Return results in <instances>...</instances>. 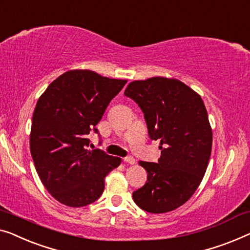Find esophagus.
<instances>
[{"mask_svg":"<svg viewBox=\"0 0 250 250\" xmlns=\"http://www.w3.org/2000/svg\"><path fill=\"white\" fill-rule=\"evenodd\" d=\"M124 161L126 162V164H129V165H134L135 164V159H134L133 157H127L124 159Z\"/></svg>","mask_w":250,"mask_h":250,"instance_id":"34e87169","label":"esophagus"}]
</instances>
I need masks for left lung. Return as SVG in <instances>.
<instances>
[{
	"instance_id": "8db88e82",
	"label": "left lung",
	"mask_w": 250,
	"mask_h": 250,
	"mask_svg": "<svg viewBox=\"0 0 250 250\" xmlns=\"http://www.w3.org/2000/svg\"><path fill=\"white\" fill-rule=\"evenodd\" d=\"M124 95L139 104L151 140H160L158 164L140 161L146 185L133 193L149 213H167L185 204L200 186L212 150V128L201 96L177 79L133 81Z\"/></svg>"
}]
</instances>
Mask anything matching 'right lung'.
Returning <instances> with one entry per match:
<instances>
[{
    "label": "right lung",
    "mask_w": 250,
    "mask_h": 250,
    "mask_svg": "<svg viewBox=\"0 0 250 250\" xmlns=\"http://www.w3.org/2000/svg\"><path fill=\"white\" fill-rule=\"evenodd\" d=\"M127 80L103 77L90 70L60 75L39 97L32 115L30 152L48 193L70 208L98 200L104 178L122 159L88 150L86 135L100 122L110 100Z\"/></svg>",
    "instance_id": "add662e5"
}]
</instances>
